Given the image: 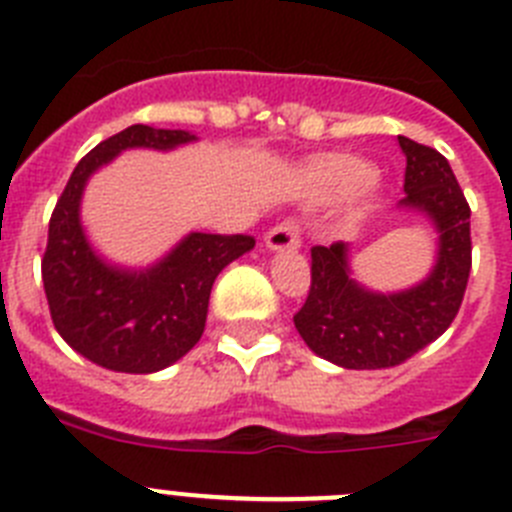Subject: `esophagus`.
Segmentation results:
<instances>
[{
	"label": "esophagus",
	"instance_id": "obj_1",
	"mask_svg": "<svg viewBox=\"0 0 512 512\" xmlns=\"http://www.w3.org/2000/svg\"><path fill=\"white\" fill-rule=\"evenodd\" d=\"M264 243L269 251H295L302 243L300 225H297L295 220H284V223L274 225V228L266 233Z\"/></svg>",
	"mask_w": 512,
	"mask_h": 512
}]
</instances>
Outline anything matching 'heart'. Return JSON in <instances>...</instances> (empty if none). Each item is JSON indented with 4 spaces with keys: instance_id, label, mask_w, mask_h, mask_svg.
<instances>
[{
    "instance_id": "heart-1",
    "label": "heart",
    "mask_w": 512,
    "mask_h": 512,
    "mask_svg": "<svg viewBox=\"0 0 512 512\" xmlns=\"http://www.w3.org/2000/svg\"><path fill=\"white\" fill-rule=\"evenodd\" d=\"M374 179V169L366 161L346 153H330L315 158L307 166V182L320 202L346 200L351 194L369 187Z\"/></svg>"
}]
</instances>
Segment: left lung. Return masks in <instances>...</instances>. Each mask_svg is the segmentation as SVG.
Masks as SVG:
<instances>
[{
    "mask_svg": "<svg viewBox=\"0 0 512 512\" xmlns=\"http://www.w3.org/2000/svg\"><path fill=\"white\" fill-rule=\"evenodd\" d=\"M405 153L400 210L418 212L438 233L428 277L400 292L359 284L348 264V243L315 246L312 284L295 328L310 351L343 369H387L408 361L454 323L472 269L469 205L449 161L436 148L397 135Z\"/></svg>",
    "mask_w": 512,
    "mask_h": 512,
    "instance_id": "obj_1",
    "label": "left lung"
}]
</instances>
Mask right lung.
I'll use <instances>...</instances> for the list:
<instances>
[{
  "label": "right lung",
  "instance_id": "obj_1",
  "mask_svg": "<svg viewBox=\"0 0 512 512\" xmlns=\"http://www.w3.org/2000/svg\"><path fill=\"white\" fill-rule=\"evenodd\" d=\"M189 130L130 125L81 158L48 225L43 287L58 336L110 372L153 374L192 351L207 323L217 274L256 246L251 235L189 233L146 269L110 264L81 225L92 174L130 148L174 151Z\"/></svg>",
  "mask_w": 512,
  "mask_h": 512
}]
</instances>
